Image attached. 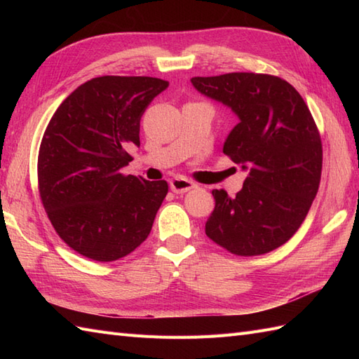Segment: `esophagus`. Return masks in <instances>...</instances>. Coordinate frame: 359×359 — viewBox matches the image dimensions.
I'll return each instance as SVG.
<instances>
[{
	"label": "esophagus",
	"instance_id": "esophagus-1",
	"mask_svg": "<svg viewBox=\"0 0 359 359\" xmlns=\"http://www.w3.org/2000/svg\"><path fill=\"white\" fill-rule=\"evenodd\" d=\"M170 188L174 193L182 194V193H187L191 188H194V184L191 180H188L185 177H174L170 180Z\"/></svg>",
	"mask_w": 359,
	"mask_h": 359
}]
</instances>
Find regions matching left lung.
Returning <instances> with one entry per match:
<instances>
[{
  "label": "left lung",
  "instance_id": "left-lung-1",
  "mask_svg": "<svg viewBox=\"0 0 359 359\" xmlns=\"http://www.w3.org/2000/svg\"><path fill=\"white\" fill-rule=\"evenodd\" d=\"M191 83L238 116L224 154L248 172L236 197L212 189L205 233L233 255L269 253L297 231L318 193L323 144L315 120L299 93L274 75L231 72Z\"/></svg>",
  "mask_w": 359,
  "mask_h": 359
}]
</instances>
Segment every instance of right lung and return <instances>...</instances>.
<instances>
[{
	"label": "right lung",
	"instance_id": "right-lung-1",
	"mask_svg": "<svg viewBox=\"0 0 359 359\" xmlns=\"http://www.w3.org/2000/svg\"><path fill=\"white\" fill-rule=\"evenodd\" d=\"M170 83L104 75L58 106L38 152V189L60 238L79 255L112 262L148 238L168 194L165 180L125 175L140 147V118Z\"/></svg>",
	"mask_w": 359,
	"mask_h": 359
}]
</instances>
